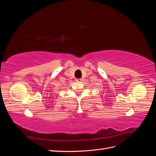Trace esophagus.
<instances>
[{"label": "esophagus", "instance_id": "34e87169", "mask_svg": "<svg viewBox=\"0 0 156 156\" xmlns=\"http://www.w3.org/2000/svg\"><path fill=\"white\" fill-rule=\"evenodd\" d=\"M75 81H76L77 82H81L82 81V79H75Z\"/></svg>", "mask_w": 156, "mask_h": 156}]
</instances>
